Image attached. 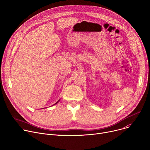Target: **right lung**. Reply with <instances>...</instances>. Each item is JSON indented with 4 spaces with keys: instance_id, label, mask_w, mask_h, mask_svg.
Returning <instances> with one entry per match:
<instances>
[{
    "instance_id": "1",
    "label": "right lung",
    "mask_w": 150,
    "mask_h": 150,
    "mask_svg": "<svg viewBox=\"0 0 150 150\" xmlns=\"http://www.w3.org/2000/svg\"><path fill=\"white\" fill-rule=\"evenodd\" d=\"M60 99H59V100H58V101H57V102H56V103H55V104H54V105H56V104H57V103H58V102H59V101H60Z\"/></svg>"
}]
</instances>
